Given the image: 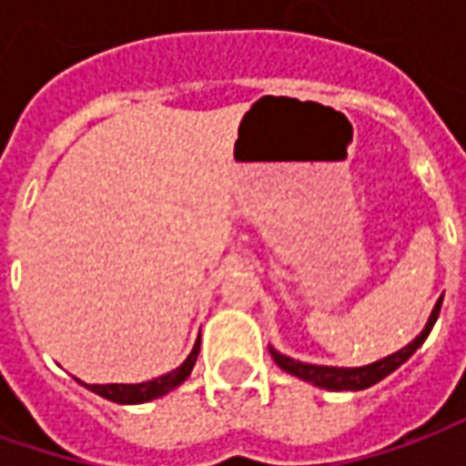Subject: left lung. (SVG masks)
I'll return each mask as SVG.
<instances>
[{"mask_svg":"<svg viewBox=\"0 0 466 466\" xmlns=\"http://www.w3.org/2000/svg\"><path fill=\"white\" fill-rule=\"evenodd\" d=\"M440 307H441V299H437L434 304V309H431V317L427 327L421 329V334L414 339L411 344H407L404 350L394 351L390 357H384L380 361H371L367 367H354V370H344V367H317V364H304V361H294L289 357H284L279 351H272L274 361L282 367L284 371H289L294 377H299L304 381H312L317 387H322V390H332V391H360V390H367L371 384H377L381 381L387 374L401 367L404 361L410 360L411 354L417 351V347H421V342L427 339V334L431 332V327L437 322V317H440Z\"/></svg>","mask_w":466,"mask_h":466,"instance_id":"1","label":"left lung"}]
</instances>
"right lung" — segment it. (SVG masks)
I'll use <instances>...</instances> for the list:
<instances>
[{
	"instance_id": "right-lung-1",
	"label": "right lung",
	"mask_w": 466,
	"mask_h": 466,
	"mask_svg": "<svg viewBox=\"0 0 466 466\" xmlns=\"http://www.w3.org/2000/svg\"><path fill=\"white\" fill-rule=\"evenodd\" d=\"M197 354H199V339L194 344V350L189 351V357L172 370L169 374H162L152 381H142V384H85L86 390H92L99 397H105L109 401H116V404H142V401L157 400V397H164L167 391H172L174 387H179L189 374H192L194 361H197Z\"/></svg>"
}]
</instances>
